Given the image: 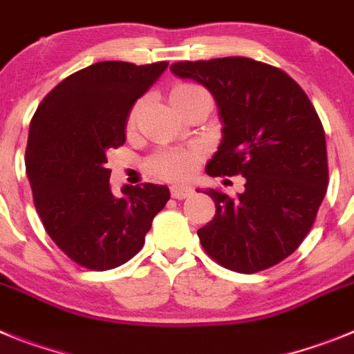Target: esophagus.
<instances>
[{
  "mask_svg": "<svg viewBox=\"0 0 354 354\" xmlns=\"http://www.w3.org/2000/svg\"><path fill=\"white\" fill-rule=\"evenodd\" d=\"M192 188L190 187H185V185H173L171 187V196L174 197V199H185V197L192 196Z\"/></svg>",
  "mask_w": 354,
  "mask_h": 354,
  "instance_id": "1",
  "label": "esophagus"
}]
</instances>
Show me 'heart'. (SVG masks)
<instances>
[{"label":"heart","mask_w":354,"mask_h":354,"mask_svg":"<svg viewBox=\"0 0 354 354\" xmlns=\"http://www.w3.org/2000/svg\"><path fill=\"white\" fill-rule=\"evenodd\" d=\"M197 92H203V88L194 84H180L171 91V102H173V106H178V104H181V101L197 94ZM136 113L138 108L132 110L131 117H129V125H134ZM201 157H203V151L199 148H173V150L155 153L148 162V167H150L151 174L162 178V180L183 181L196 173Z\"/></svg>","instance_id":"1"}]
</instances>
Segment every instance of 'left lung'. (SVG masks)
Instances as JSON below:
<instances>
[{
    "label": "left lung",
    "instance_id": "1",
    "mask_svg": "<svg viewBox=\"0 0 354 354\" xmlns=\"http://www.w3.org/2000/svg\"><path fill=\"white\" fill-rule=\"evenodd\" d=\"M171 71L216 101L223 136L206 173L246 180L237 197L204 190L216 214L197 230L201 244L236 272L276 266L300 246L326 194L325 131L315 106L285 71L248 57L176 62Z\"/></svg>",
    "mask_w": 354,
    "mask_h": 354
}]
</instances>
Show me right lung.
<instances>
[{"mask_svg": "<svg viewBox=\"0 0 354 354\" xmlns=\"http://www.w3.org/2000/svg\"><path fill=\"white\" fill-rule=\"evenodd\" d=\"M166 69L167 62H95L52 88L29 125L26 173L36 211L54 243L87 269L131 260L171 197L153 183L124 185L115 196L106 167V151L125 143L134 102Z\"/></svg>", "mask_w": 354, "mask_h": 354, "instance_id": "right-lung-1", "label": "right lung"}]
</instances>
